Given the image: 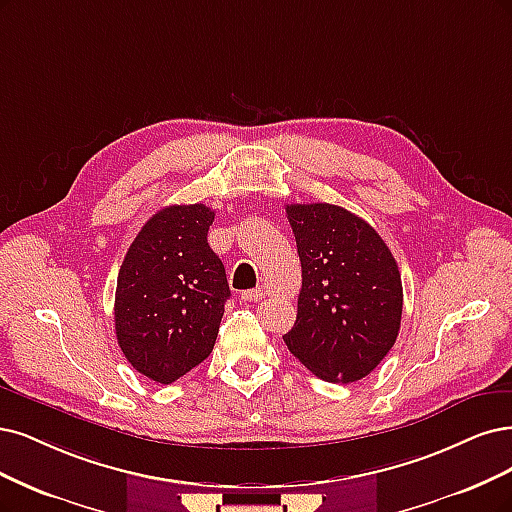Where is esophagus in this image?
<instances>
[{"instance_id":"esophagus-1","label":"esophagus","mask_w":512,"mask_h":512,"mask_svg":"<svg viewBox=\"0 0 512 512\" xmlns=\"http://www.w3.org/2000/svg\"><path fill=\"white\" fill-rule=\"evenodd\" d=\"M262 298H264V290L262 288L241 292V301H245V303H258V301H262Z\"/></svg>"}]
</instances>
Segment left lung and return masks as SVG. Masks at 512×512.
Here are the masks:
<instances>
[{
    "label": "left lung",
    "mask_w": 512,
    "mask_h": 512,
    "mask_svg": "<svg viewBox=\"0 0 512 512\" xmlns=\"http://www.w3.org/2000/svg\"><path fill=\"white\" fill-rule=\"evenodd\" d=\"M303 269L296 322L284 341L315 377L351 383L373 373L402 317L398 264L373 226L330 203L286 205Z\"/></svg>",
    "instance_id": "8db88e82"
}]
</instances>
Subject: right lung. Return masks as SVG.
Here are the masks:
<instances>
[{
    "instance_id": "add662e5",
    "label": "right lung",
    "mask_w": 512,
    "mask_h": 512,
    "mask_svg": "<svg viewBox=\"0 0 512 512\" xmlns=\"http://www.w3.org/2000/svg\"><path fill=\"white\" fill-rule=\"evenodd\" d=\"M207 205H169L142 226L116 284V339L129 364L169 385L214 349L231 296L222 260L207 243Z\"/></svg>"
}]
</instances>
